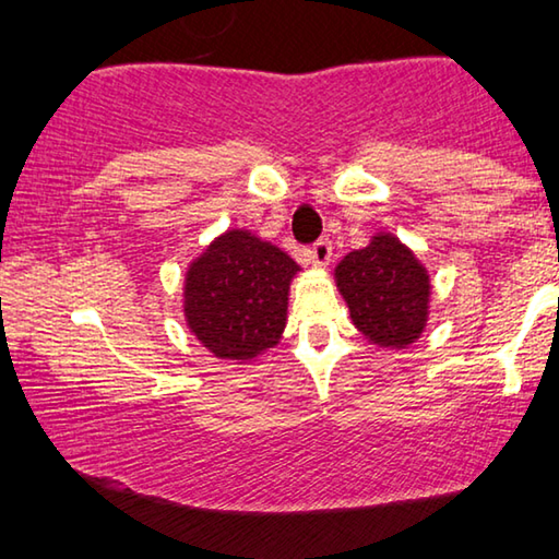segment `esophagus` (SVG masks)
Masks as SVG:
<instances>
[{"mask_svg": "<svg viewBox=\"0 0 559 559\" xmlns=\"http://www.w3.org/2000/svg\"><path fill=\"white\" fill-rule=\"evenodd\" d=\"M308 257H310V263H313L316 269H325L330 259H333V243H330L328 239L316 241L313 246H310Z\"/></svg>", "mask_w": 559, "mask_h": 559, "instance_id": "1", "label": "esophagus"}]
</instances>
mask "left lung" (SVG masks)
Listing matches in <instances>:
<instances>
[{"label": "left lung", "mask_w": 559, "mask_h": 559, "mask_svg": "<svg viewBox=\"0 0 559 559\" xmlns=\"http://www.w3.org/2000/svg\"><path fill=\"white\" fill-rule=\"evenodd\" d=\"M335 286L367 343L404 349L421 337L431 313V276L409 246L377 231L335 266Z\"/></svg>", "instance_id": "1"}]
</instances>
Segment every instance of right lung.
Here are the masks:
<instances>
[{"label":"right lung","instance_id":"right-lung-1","mask_svg":"<svg viewBox=\"0 0 559 559\" xmlns=\"http://www.w3.org/2000/svg\"><path fill=\"white\" fill-rule=\"evenodd\" d=\"M298 273L276 243L251 229H226L187 266L182 313L189 333L214 357L251 362L281 343Z\"/></svg>","mask_w":559,"mask_h":559}]
</instances>
